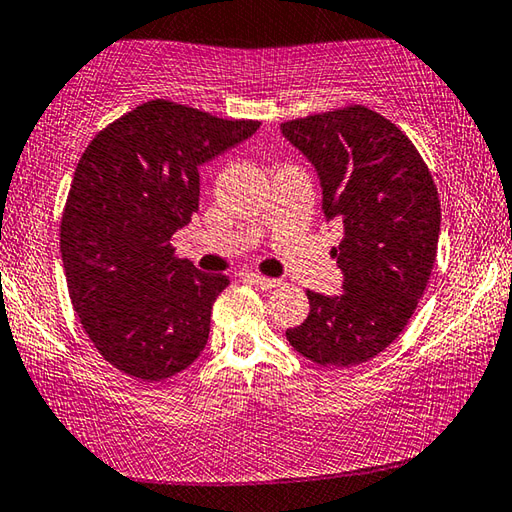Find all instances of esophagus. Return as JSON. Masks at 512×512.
<instances>
[{
    "instance_id": "esophagus-1",
    "label": "esophagus",
    "mask_w": 512,
    "mask_h": 512,
    "mask_svg": "<svg viewBox=\"0 0 512 512\" xmlns=\"http://www.w3.org/2000/svg\"><path fill=\"white\" fill-rule=\"evenodd\" d=\"M246 280L250 284H255V287L266 289V291L280 287V284H282V280H277V277H266V275H259V273H246Z\"/></svg>"
}]
</instances>
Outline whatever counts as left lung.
I'll return each instance as SVG.
<instances>
[{
	"instance_id": "1",
	"label": "left lung",
	"mask_w": 512,
	"mask_h": 512,
	"mask_svg": "<svg viewBox=\"0 0 512 512\" xmlns=\"http://www.w3.org/2000/svg\"><path fill=\"white\" fill-rule=\"evenodd\" d=\"M282 135L318 171L327 221L343 225L332 248L343 293L307 291L309 316L287 329V341L318 366H357L402 334L427 291L438 253V189L409 137L366 106L284 121Z\"/></svg>"
}]
</instances>
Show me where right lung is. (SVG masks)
Listing matches in <instances>:
<instances>
[{
    "mask_svg": "<svg viewBox=\"0 0 512 512\" xmlns=\"http://www.w3.org/2000/svg\"><path fill=\"white\" fill-rule=\"evenodd\" d=\"M257 128L153 99L108 124L81 155L60 253L74 311L110 366L162 381L203 352L230 277L176 257L171 237L198 212V167Z\"/></svg>",
    "mask_w": 512,
    "mask_h": 512,
    "instance_id": "obj_1",
    "label": "right lung"
}]
</instances>
